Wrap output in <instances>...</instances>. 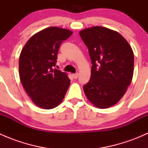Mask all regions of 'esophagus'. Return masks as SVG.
Returning <instances> with one entry per match:
<instances>
[{"label":"esophagus","mask_w":148,"mask_h":148,"mask_svg":"<svg viewBox=\"0 0 148 148\" xmlns=\"http://www.w3.org/2000/svg\"><path fill=\"white\" fill-rule=\"evenodd\" d=\"M72 76H73V77H74V79H77V78H78V77H79V74H78V73H76V74H72Z\"/></svg>","instance_id":"34e87169"}]
</instances>
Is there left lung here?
Listing matches in <instances>:
<instances>
[{
    "instance_id": "left-lung-1",
    "label": "left lung",
    "mask_w": 148,
    "mask_h": 148,
    "mask_svg": "<svg viewBox=\"0 0 148 148\" xmlns=\"http://www.w3.org/2000/svg\"><path fill=\"white\" fill-rule=\"evenodd\" d=\"M92 60L91 77L83 86L85 95L95 106L108 108L124 96L132 79L134 53L118 32L94 26L79 32Z\"/></svg>"
}]
</instances>
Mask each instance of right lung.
<instances>
[{
    "label": "right lung",
    "instance_id": "obj_1",
    "mask_svg": "<svg viewBox=\"0 0 148 148\" xmlns=\"http://www.w3.org/2000/svg\"><path fill=\"white\" fill-rule=\"evenodd\" d=\"M71 34L68 29L46 28L31 36L21 52V82L33 102L41 108L59 105L69 86L67 74L53 68L61 44Z\"/></svg>",
    "mask_w": 148,
    "mask_h": 148
}]
</instances>
